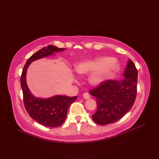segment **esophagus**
<instances>
[{
  "instance_id": "obj_1",
  "label": "esophagus",
  "mask_w": 159,
  "mask_h": 159,
  "mask_svg": "<svg viewBox=\"0 0 159 159\" xmlns=\"http://www.w3.org/2000/svg\"><path fill=\"white\" fill-rule=\"evenodd\" d=\"M83 97L85 99L87 100V99H89V98H90V95H89V94L88 93L86 92V93H84L83 94Z\"/></svg>"
}]
</instances>
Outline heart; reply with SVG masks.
<instances>
[{
	"label": "heart",
	"mask_w": 159,
	"mask_h": 159,
	"mask_svg": "<svg viewBox=\"0 0 159 159\" xmlns=\"http://www.w3.org/2000/svg\"><path fill=\"white\" fill-rule=\"evenodd\" d=\"M119 69L120 65L117 61L109 57H98L81 61L74 66L75 72L79 75L85 76L90 74L88 82L93 87L102 85Z\"/></svg>",
	"instance_id": "1"
}]
</instances>
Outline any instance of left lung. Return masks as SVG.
I'll return each instance as SVG.
<instances>
[{
    "label": "left lung",
    "mask_w": 159,
    "mask_h": 159,
    "mask_svg": "<svg viewBox=\"0 0 159 159\" xmlns=\"http://www.w3.org/2000/svg\"><path fill=\"white\" fill-rule=\"evenodd\" d=\"M123 74L120 80H108L89 90L97 102V111L92 116L96 123L107 125L116 122L133 106L137 96L138 72L130 59Z\"/></svg>",
    "instance_id": "obj_1"
}]
</instances>
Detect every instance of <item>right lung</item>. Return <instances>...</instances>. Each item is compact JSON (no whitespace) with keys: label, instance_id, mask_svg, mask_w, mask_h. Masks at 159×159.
<instances>
[{"label":"right lung","instance_id":"right-lung-1","mask_svg":"<svg viewBox=\"0 0 159 159\" xmlns=\"http://www.w3.org/2000/svg\"><path fill=\"white\" fill-rule=\"evenodd\" d=\"M66 48H59L49 45L38 50L30 57L22 70L20 83L23 93L24 104L29 115L37 122L47 127H57L66 120L70 105L77 99L76 96L56 95L48 98L34 96L26 83V72L33 61L50 55L55 52H62Z\"/></svg>","mask_w":159,"mask_h":159}]
</instances>
